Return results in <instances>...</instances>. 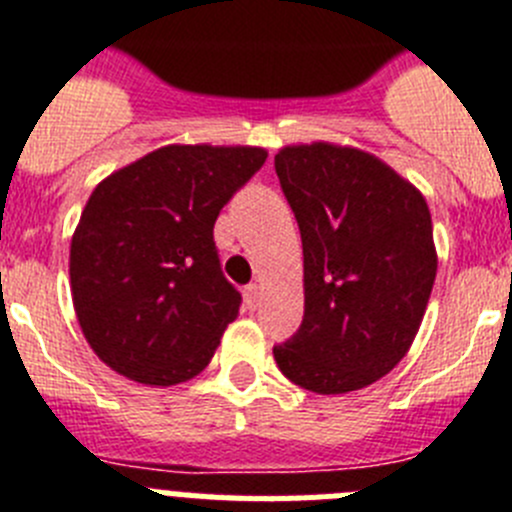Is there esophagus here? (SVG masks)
Masks as SVG:
<instances>
[{
    "instance_id": "34e87169",
    "label": "esophagus",
    "mask_w": 512,
    "mask_h": 512,
    "mask_svg": "<svg viewBox=\"0 0 512 512\" xmlns=\"http://www.w3.org/2000/svg\"><path fill=\"white\" fill-rule=\"evenodd\" d=\"M243 297H246V305H248V307H256V305H259V300H261L259 284H248V287L243 289Z\"/></svg>"
}]
</instances>
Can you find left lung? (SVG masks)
Segmentation results:
<instances>
[{"label": "left lung", "mask_w": 512, "mask_h": 512, "mask_svg": "<svg viewBox=\"0 0 512 512\" xmlns=\"http://www.w3.org/2000/svg\"><path fill=\"white\" fill-rule=\"evenodd\" d=\"M305 256V315L274 359L289 382L343 395L408 354L436 279L423 194L379 158L330 143L274 156Z\"/></svg>", "instance_id": "1"}]
</instances>
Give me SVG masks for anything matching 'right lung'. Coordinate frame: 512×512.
I'll list each match as a JSON object with an SVG mask.
<instances>
[{
	"mask_svg": "<svg viewBox=\"0 0 512 512\" xmlns=\"http://www.w3.org/2000/svg\"><path fill=\"white\" fill-rule=\"evenodd\" d=\"M264 161V148L166 146L97 184L71 238V295L117 374L169 387L210 364L241 307L212 228Z\"/></svg>",
	"mask_w": 512,
	"mask_h": 512,
	"instance_id": "1",
	"label": "right lung"
}]
</instances>
